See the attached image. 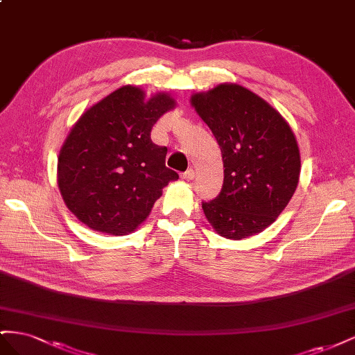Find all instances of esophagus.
<instances>
[{
    "mask_svg": "<svg viewBox=\"0 0 355 355\" xmlns=\"http://www.w3.org/2000/svg\"><path fill=\"white\" fill-rule=\"evenodd\" d=\"M182 178H184L185 180H192L196 178V171L192 170V168H188L184 175H182Z\"/></svg>",
    "mask_w": 355,
    "mask_h": 355,
    "instance_id": "esophagus-1",
    "label": "esophagus"
}]
</instances>
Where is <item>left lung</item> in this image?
Instances as JSON below:
<instances>
[{
	"mask_svg": "<svg viewBox=\"0 0 355 355\" xmlns=\"http://www.w3.org/2000/svg\"><path fill=\"white\" fill-rule=\"evenodd\" d=\"M219 144L223 185L202 201L207 220L231 240L259 234L293 197L300 173L296 137L282 114L249 89L219 84L191 98Z\"/></svg>",
	"mask_w": 355,
	"mask_h": 355,
	"instance_id": "left-lung-1",
	"label": "left lung"
}]
</instances>
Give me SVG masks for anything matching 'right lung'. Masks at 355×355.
Returning <instances> with one entry per match:
<instances>
[{
  "instance_id": "right-lung-1",
  "label": "right lung",
  "mask_w": 355,
  "mask_h": 355,
  "mask_svg": "<svg viewBox=\"0 0 355 355\" xmlns=\"http://www.w3.org/2000/svg\"><path fill=\"white\" fill-rule=\"evenodd\" d=\"M176 102L166 93L148 101L124 85L85 111L58 158V185L67 207L89 228L112 235L133 232L170 180L167 148L151 141L158 118Z\"/></svg>"
}]
</instances>
